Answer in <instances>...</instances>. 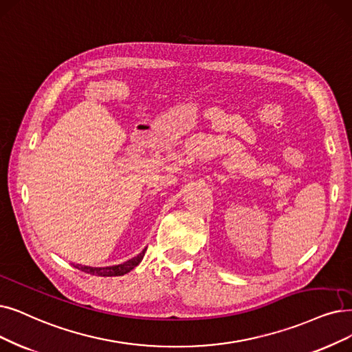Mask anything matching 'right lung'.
<instances>
[{"mask_svg":"<svg viewBox=\"0 0 352 352\" xmlns=\"http://www.w3.org/2000/svg\"><path fill=\"white\" fill-rule=\"evenodd\" d=\"M146 250L144 248L142 252H140L138 256L133 257L131 260L125 261L122 264H118V265H109V267H89V265H80V264H76L75 267L82 272H85L88 274H94V276H101V277H112V276H124L127 274L129 272H131L134 267H137L140 264V261L143 260L144 254H146Z\"/></svg>","mask_w":352,"mask_h":352,"instance_id":"1","label":"right lung"}]
</instances>
